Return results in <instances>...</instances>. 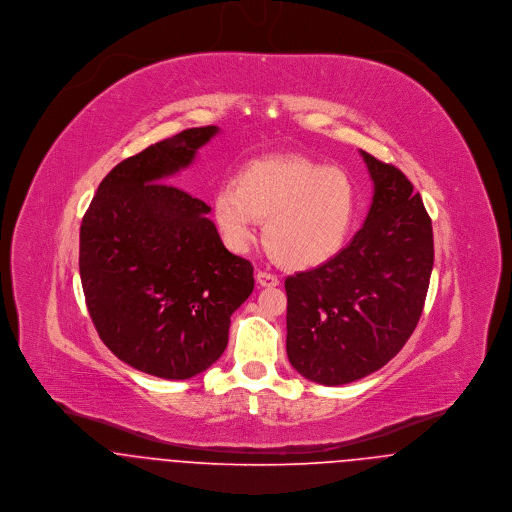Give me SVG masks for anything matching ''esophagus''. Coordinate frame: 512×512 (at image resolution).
Masks as SVG:
<instances>
[{
    "mask_svg": "<svg viewBox=\"0 0 512 512\" xmlns=\"http://www.w3.org/2000/svg\"><path fill=\"white\" fill-rule=\"evenodd\" d=\"M256 280H258V284L262 288H276V286H280V278L276 274H272V272H258Z\"/></svg>",
    "mask_w": 512,
    "mask_h": 512,
    "instance_id": "obj_1",
    "label": "esophagus"
}]
</instances>
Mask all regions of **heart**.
Returning a JSON list of instances; mask_svg holds the SVG:
<instances>
[{"label": "heart", "instance_id": "heart-1", "mask_svg": "<svg viewBox=\"0 0 512 512\" xmlns=\"http://www.w3.org/2000/svg\"><path fill=\"white\" fill-rule=\"evenodd\" d=\"M355 215L353 179L339 167L301 155L250 161L213 197V219L230 250H246L256 238L258 220H266V248L293 270L317 268L335 258Z\"/></svg>", "mask_w": 512, "mask_h": 512}]
</instances>
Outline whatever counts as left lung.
I'll return each mask as SVG.
<instances>
[{
    "label": "left lung",
    "instance_id": "obj_1",
    "mask_svg": "<svg viewBox=\"0 0 512 512\" xmlns=\"http://www.w3.org/2000/svg\"><path fill=\"white\" fill-rule=\"evenodd\" d=\"M374 183L363 228L329 262L286 280L288 359L319 384L382 368L414 333L434 268L420 193L394 165L361 151Z\"/></svg>",
    "mask_w": 512,
    "mask_h": 512
}]
</instances>
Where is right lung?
<instances>
[{
	"instance_id": "1",
	"label": "right lung",
	"mask_w": 512,
	"mask_h": 512,
	"mask_svg": "<svg viewBox=\"0 0 512 512\" xmlns=\"http://www.w3.org/2000/svg\"><path fill=\"white\" fill-rule=\"evenodd\" d=\"M217 126L191 128L118 163L80 224V282L104 345L126 365L185 380L219 361L254 268L230 254L211 207L167 177Z\"/></svg>"
}]
</instances>
